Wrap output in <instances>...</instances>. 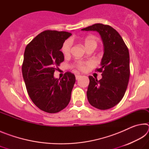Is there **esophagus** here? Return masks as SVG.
Masks as SVG:
<instances>
[{"instance_id":"34e87169","label":"esophagus","mask_w":149,"mask_h":149,"mask_svg":"<svg viewBox=\"0 0 149 149\" xmlns=\"http://www.w3.org/2000/svg\"><path fill=\"white\" fill-rule=\"evenodd\" d=\"M80 77H81L80 75H75V78H76L77 80L79 79V78H80Z\"/></svg>"}]
</instances>
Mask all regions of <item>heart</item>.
Wrapping results in <instances>:
<instances>
[{"mask_svg": "<svg viewBox=\"0 0 149 149\" xmlns=\"http://www.w3.org/2000/svg\"><path fill=\"white\" fill-rule=\"evenodd\" d=\"M84 42L85 47L88 49V48L94 47H97V41L96 39H95L94 37H87L84 40ZM72 45H73V42L71 39H68L65 41L64 44L62 45V51L63 52V54H64V56H69L71 53V50H72ZM89 64L87 62H82V61H78L76 63L73 65V66L76 68L77 70H80V71H84L86 69L87 65H89Z\"/></svg>", "mask_w": 149, "mask_h": 149, "instance_id": "1", "label": "heart"}]
</instances>
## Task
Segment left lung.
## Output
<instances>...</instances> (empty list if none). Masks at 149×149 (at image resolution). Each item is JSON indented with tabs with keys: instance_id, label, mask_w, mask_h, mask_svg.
I'll return each mask as SVG.
<instances>
[{
	"instance_id": "obj_1",
	"label": "left lung",
	"mask_w": 149,
	"mask_h": 149,
	"mask_svg": "<svg viewBox=\"0 0 149 149\" xmlns=\"http://www.w3.org/2000/svg\"><path fill=\"white\" fill-rule=\"evenodd\" d=\"M81 30L99 32L104 45L101 67L96 69L102 77L98 80L89 76L88 101L98 109H109L120 102L127 89L130 75L128 48L116 30L108 25L95 24Z\"/></svg>"
}]
</instances>
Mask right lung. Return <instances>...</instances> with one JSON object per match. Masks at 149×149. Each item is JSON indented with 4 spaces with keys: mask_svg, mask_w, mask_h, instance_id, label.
Instances as JSON below:
<instances>
[{
    "mask_svg": "<svg viewBox=\"0 0 149 149\" xmlns=\"http://www.w3.org/2000/svg\"><path fill=\"white\" fill-rule=\"evenodd\" d=\"M72 33L47 30L36 36L25 49L22 75L27 93L40 110L56 113L69 104L75 82L74 74L68 72L61 79L54 73L64 60L60 51Z\"/></svg>",
    "mask_w": 149,
    "mask_h": 149,
    "instance_id": "right-lung-1",
    "label": "right lung"
}]
</instances>
